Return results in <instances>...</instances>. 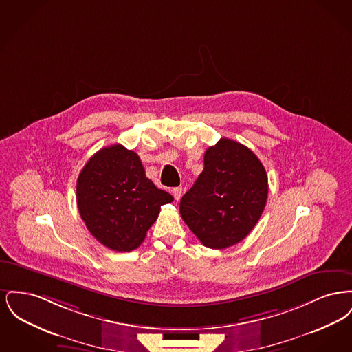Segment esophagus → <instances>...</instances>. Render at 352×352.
I'll use <instances>...</instances> for the list:
<instances>
[{"mask_svg":"<svg viewBox=\"0 0 352 352\" xmlns=\"http://www.w3.org/2000/svg\"><path fill=\"white\" fill-rule=\"evenodd\" d=\"M171 192H173V195H174V199H175V201H179L181 197H182L184 190H182V187H174V188L171 190Z\"/></svg>","mask_w":352,"mask_h":352,"instance_id":"esophagus-1","label":"esophagus"}]
</instances>
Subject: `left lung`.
<instances>
[{
    "label": "left lung",
    "mask_w": 352,
    "mask_h": 352,
    "mask_svg": "<svg viewBox=\"0 0 352 352\" xmlns=\"http://www.w3.org/2000/svg\"><path fill=\"white\" fill-rule=\"evenodd\" d=\"M268 177L256 154L230 138L204 153V168L179 204L181 217L204 247L240 243L261 217Z\"/></svg>",
    "instance_id": "1"
}]
</instances>
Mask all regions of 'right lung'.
<instances>
[{
  "label": "right lung",
  "mask_w": 352,
  "mask_h": 352,
  "mask_svg": "<svg viewBox=\"0 0 352 352\" xmlns=\"http://www.w3.org/2000/svg\"><path fill=\"white\" fill-rule=\"evenodd\" d=\"M173 201L145 175L137 153L120 144L95 153L76 182L80 217L91 234L112 251L138 248L161 206Z\"/></svg>",
  "instance_id": "obj_1"
}]
</instances>
